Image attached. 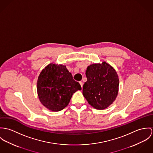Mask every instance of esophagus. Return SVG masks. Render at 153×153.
<instances>
[{"label":"esophagus","mask_w":153,"mask_h":153,"mask_svg":"<svg viewBox=\"0 0 153 153\" xmlns=\"http://www.w3.org/2000/svg\"><path fill=\"white\" fill-rule=\"evenodd\" d=\"M79 83H80V85L81 87H82H82H83V83H82V82H79Z\"/></svg>","instance_id":"1"}]
</instances>
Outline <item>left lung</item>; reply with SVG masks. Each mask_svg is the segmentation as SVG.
<instances>
[{
	"mask_svg": "<svg viewBox=\"0 0 153 153\" xmlns=\"http://www.w3.org/2000/svg\"><path fill=\"white\" fill-rule=\"evenodd\" d=\"M85 75L87 80L83 86V94L88 104L98 110L108 107L116 99L119 91L115 70L104 62L88 66Z\"/></svg>",
	"mask_w": 153,
	"mask_h": 153,
	"instance_id": "8db88e82",
	"label": "left lung"
}]
</instances>
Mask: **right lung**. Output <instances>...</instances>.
I'll use <instances>...</instances> for the list:
<instances>
[{
	"mask_svg": "<svg viewBox=\"0 0 153 153\" xmlns=\"http://www.w3.org/2000/svg\"><path fill=\"white\" fill-rule=\"evenodd\" d=\"M37 90L43 105L50 110L58 111L68 105L73 94L82 87L65 66L51 63L40 73Z\"/></svg>",
	"mask_w": 153,
	"mask_h": 153,
	"instance_id": "obj_1",
	"label": "right lung"
}]
</instances>
